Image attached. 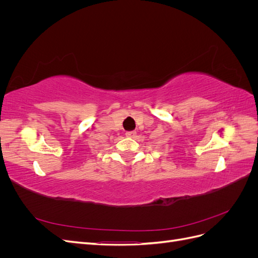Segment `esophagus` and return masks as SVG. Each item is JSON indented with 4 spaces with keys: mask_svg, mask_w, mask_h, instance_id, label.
I'll return each instance as SVG.
<instances>
[{
    "mask_svg": "<svg viewBox=\"0 0 258 258\" xmlns=\"http://www.w3.org/2000/svg\"><path fill=\"white\" fill-rule=\"evenodd\" d=\"M136 135H137L136 131H127L126 132V137L127 138H135Z\"/></svg>",
    "mask_w": 258,
    "mask_h": 258,
    "instance_id": "obj_1",
    "label": "esophagus"
}]
</instances>
